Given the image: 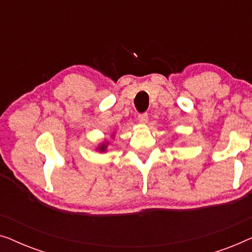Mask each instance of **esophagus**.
Segmentation results:
<instances>
[{
	"label": "esophagus",
	"mask_w": 252,
	"mask_h": 252,
	"mask_svg": "<svg viewBox=\"0 0 252 252\" xmlns=\"http://www.w3.org/2000/svg\"><path fill=\"white\" fill-rule=\"evenodd\" d=\"M148 118H149V117H148V113H141V115L137 116V120H139V123L141 124L148 123Z\"/></svg>",
	"instance_id": "obj_1"
}]
</instances>
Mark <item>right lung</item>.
<instances>
[{"mask_svg": "<svg viewBox=\"0 0 252 252\" xmlns=\"http://www.w3.org/2000/svg\"><path fill=\"white\" fill-rule=\"evenodd\" d=\"M106 147H108V142H106V143H102L101 146H98L97 149H98L99 151H101V153H103V151L106 150Z\"/></svg>", "mask_w": 252, "mask_h": 252, "instance_id": "1", "label": "right lung"}]
</instances>
